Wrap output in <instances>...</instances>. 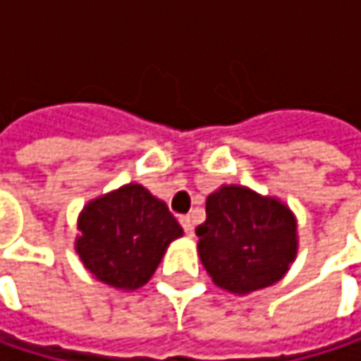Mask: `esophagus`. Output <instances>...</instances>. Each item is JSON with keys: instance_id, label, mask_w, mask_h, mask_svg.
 Wrapping results in <instances>:
<instances>
[{"instance_id": "34e87169", "label": "esophagus", "mask_w": 361, "mask_h": 361, "mask_svg": "<svg viewBox=\"0 0 361 361\" xmlns=\"http://www.w3.org/2000/svg\"><path fill=\"white\" fill-rule=\"evenodd\" d=\"M180 224L183 226V230H185V234H188V236H192V234H194V221H192V217H190V215H181Z\"/></svg>"}]
</instances>
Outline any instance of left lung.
Wrapping results in <instances>:
<instances>
[{
  "instance_id": "8db88e82",
  "label": "left lung",
  "mask_w": 361,
  "mask_h": 361,
  "mask_svg": "<svg viewBox=\"0 0 361 361\" xmlns=\"http://www.w3.org/2000/svg\"><path fill=\"white\" fill-rule=\"evenodd\" d=\"M196 236L211 280L240 297L280 282L299 251L297 217L288 204L236 183L207 196V219Z\"/></svg>"
}]
</instances>
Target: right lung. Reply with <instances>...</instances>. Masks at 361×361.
<instances>
[{
	"label": "right lung",
	"mask_w": 361,
	"mask_h": 361,
	"mask_svg": "<svg viewBox=\"0 0 361 361\" xmlns=\"http://www.w3.org/2000/svg\"><path fill=\"white\" fill-rule=\"evenodd\" d=\"M75 251L96 280L118 290L144 286L167 247L183 236L169 207L140 183L90 200L77 219Z\"/></svg>",
	"instance_id": "right-lung-1"
}]
</instances>
